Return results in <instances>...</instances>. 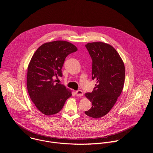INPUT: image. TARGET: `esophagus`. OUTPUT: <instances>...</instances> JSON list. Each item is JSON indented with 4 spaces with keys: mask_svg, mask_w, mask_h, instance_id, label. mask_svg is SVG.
Instances as JSON below:
<instances>
[{
    "mask_svg": "<svg viewBox=\"0 0 153 153\" xmlns=\"http://www.w3.org/2000/svg\"><path fill=\"white\" fill-rule=\"evenodd\" d=\"M76 94L77 96H82L83 95V91H81V90H78V91H76Z\"/></svg>",
    "mask_w": 153,
    "mask_h": 153,
    "instance_id": "obj_1",
    "label": "esophagus"
}]
</instances>
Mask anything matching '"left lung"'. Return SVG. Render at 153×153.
<instances>
[{
    "label": "left lung",
    "instance_id": "obj_1",
    "mask_svg": "<svg viewBox=\"0 0 153 153\" xmlns=\"http://www.w3.org/2000/svg\"><path fill=\"white\" fill-rule=\"evenodd\" d=\"M92 63V79L97 84L93 91L85 95L92 106L85 113L100 118L110 111L120 96L125 82L124 63L117 51L110 45L97 42L85 45Z\"/></svg>",
    "mask_w": 153,
    "mask_h": 153
}]
</instances>
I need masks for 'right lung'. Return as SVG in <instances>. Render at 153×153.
Instances as JSON below:
<instances>
[{
	"instance_id": "add662e5",
	"label": "right lung",
	"mask_w": 153,
	"mask_h": 153,
	"mask_svg": "<svg viewBox=\"0 0 153 153\" xmlns=\"http://www.w3.org/2000/svg\"><path fill=\"white\" fill-rule=\"evenodd\" d=\"M77 51L72 43L57 40L42 45L34 53L27 72V89L38 110L47 116L59 113L71 91L63 85L56 83L55 78L62 77L65 59Z\"/></svg>"
}]
</instances>
